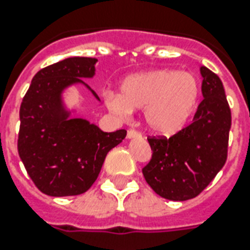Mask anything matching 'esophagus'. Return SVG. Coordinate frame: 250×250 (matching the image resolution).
<instances>
[{"label":"esophagus","mask_w":250,"mask_h":250,"mask_svg":"<svg viewBox=\"0 0 250 250\" xmlns=\"http://www.w3.org/2000/svg\"><path fill=\"white\" fill-rule=\"evenodd\" d=\"M141 133L136 129H128V132H127V137L128 139H133V137H140Z\"/></svg>","instance_id":"1"}]
</instances>
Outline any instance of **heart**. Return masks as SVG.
Returning a JSON list of instances; mask_svg holds the SVG:
<instances>
[{"label":"heart","instance_id":"heart-1","mask_svg":"<svg viewBox=\"0 0 250 250\" xmlns=\"http://www.w3.org/2000/svg\"><path fill=\"white\" fill-rule=\"evenodd\" d=\"M200 97L197 78L189 72L156 70L129 76L122 84L121 96L109 94L111 111L127 115L144 109L145 125L157 135L170 136L184 127Z\"/></svg>","mask_w":250,"mask_h":250}]
</instances>
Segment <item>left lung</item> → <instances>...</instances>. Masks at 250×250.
Masks as SVG:
<instances>
[{
  "mask_svg": "<svg viewBox=\"0 0 250 250\" xmlns=\"http://www.w3.org/2000/svg\"><path fill=\"white\" fill-rule=\"evenodd\" d=\"M202 96L190 125L171 137L148 136L152 158L143 168L161 197L186 201L201 193L227 161L231 109L217 74L202 66Z\"/></svg>",
  "mask_w": 250,
  "mask_h": 250,
  "instance_id": "obj_1",
  "label": "left lung"
}]
</instances>
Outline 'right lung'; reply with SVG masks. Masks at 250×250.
<instances>
[{
  "mask_svg": "<svg viewBox=\"0 0 250 250\" xmlns=\"http://www.w3.org/2000/svg\"><path fill=\"white\" fill-rule=\"evenodd\" d=\"M96 62V58L71 57L41 68L21 101L18 153L35 186L48 196L86 192L106 154L127 135L125 129L104 132L85 119H71L62 105L64 88L86 85L82 78L94 75ZM92 93L100 100L94 90Z\"/></svg>",
  "mask_w": 250,
  "mask_h": 250,
  "instance_id": "obj_1",
  "label": "right lung"
}]
</instances>
